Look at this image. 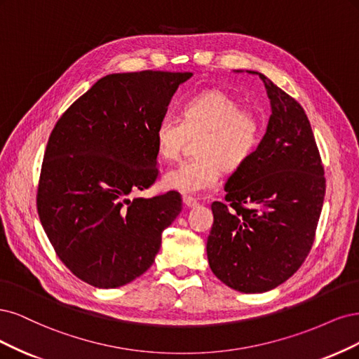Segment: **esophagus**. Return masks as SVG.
I'll list each match as a JSON object with an SVG mask.
<instances>
[{
	"mask_svg": "<svg viewBox=\"0 0 359 359\" xmlns=\"http://www.w3.org/2000/svg\"><path fill=\"white\" fill-rule=\"evenodd\" d=\"M183 204L189 207V209H192V207H196L198 205V201H196L195 198H192V196L189 195H183Z\"/></svg>",
	"mask_w": 359,
	"mask_h": 359,
	"instance_id": "esophagus-1",
	"label": "esophagus"
}]
</instances>
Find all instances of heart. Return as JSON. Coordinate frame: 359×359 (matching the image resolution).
<instances>
[{
  "label": "heart",
  "instance_id": "1",
  "mask_svg": "<svg viewBox=\"0 0 359 359\" xmlns=\"http://www.w3.org/2000/svg\"><path fill=\"white\" fill-rule=\"evenodd\" d=\"M201 133L195 143L196 156L165 172L164 184L184 194L215 189L224 168L237 171L255 154L264 125L257 111L241 107L238 100L221 89H205L184 98L180 119L164 114L155 125L154 138L159 158L176 159L188 134Z\"/></svg>",
  "mask_w": 359,
  "mask_h": 359
}]
</instances>
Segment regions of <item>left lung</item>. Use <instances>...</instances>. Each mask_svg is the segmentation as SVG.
Masks as SVG:
<instances>
[{
    "instance_id": "8db88e82",
    "label": "left lung",
    "mask_w": 359,
    "mask_h": 359,
    "mask_svg": "<svg viewBox=\"0 0 359 359\" xmlns=\"http://www.w3.org/2000/svg\"><path fill=\"white\" fill-rule=\"evenodd\" d=\"M252 73V72H250ZM271 102L255 154L212 204L207 258L219 280L240 292H265L287 280L313 246L325 196L319 149L304 109L259 74Z\"/></svg>"
}]
</instances>
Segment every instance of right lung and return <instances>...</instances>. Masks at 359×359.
<instances>
[{"instance_id":"obj_1","label":"right lung","mask_w":359,"mask_h":359,"mask_svg":"<svg viewBox=\"0 0 359 359\" xmlns=\"http://www.w3.org/2000/svg\"><path fill=\"white\" fill-rule=\"evenodd\" d=\"M192 73L100 79L57 119L43 156L37 212L56 255L95 287L133 282L154 264L180 194L130 198L158 177L155 125Z\"/></svg>"}]
</instances>
